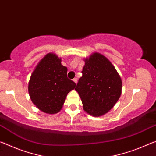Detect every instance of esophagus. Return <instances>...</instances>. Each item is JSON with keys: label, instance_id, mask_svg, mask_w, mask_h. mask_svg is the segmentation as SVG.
Listing matches in <instances>:
<instances>
[{"label": "esophagus", "instance_id": "obj_1", "mask_svg": "<svg viewBox=\"0 0 156 156\" xmlns=\"http://www.w3.org/2000/svg\"><path fill=\"white\" fill-rule=\"evenodd\" d=\"M73 82H74V83H77V82H78V79H77V78H73Z\"/></svg>", "mask_w": 156, "mask_h": 156}]
</instances>
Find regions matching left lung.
I'll use <instances>...</instances> for the list:
<instances>
[{
    "label": "left lung",
    "instance_id": "obj_1",
    "mask_svg": "<svg viewBox=\"0 0 156 156\" xmlns=\"http://www.w3.org/2000/svg\"><path fill=\"white\" fill-rule=\"evenodd\" d=\"M84 62L83 76L75 90L80 97L83 109L98 117L109 112L120 98L122 80L112 62L99 53L92 54Z\"/></svg>",
    "mask_w": 156,
    "mask_h": 156
}]
</instances>
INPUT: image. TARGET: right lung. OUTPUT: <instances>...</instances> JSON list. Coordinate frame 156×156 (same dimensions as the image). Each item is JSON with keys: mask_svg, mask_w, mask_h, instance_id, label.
Segmentation results:
<instances>
[{"mask_svg": "<svg viewBox=\"0 0 156 156\" xmlns=\"http://www.w3.org/2000/svg\"><path fill=\"white\" fill-rule=\"evenodd\" d=\"M67 68L61 64V58L49 53L32 72L28 91L33 103L42 112L49 114L59 112L68 93L76 83L67 76Z\"/></svg>", "mask_w": 156, "mask_h": 156, "instance_id": "1", "label": "right lung"}]
</instances>
